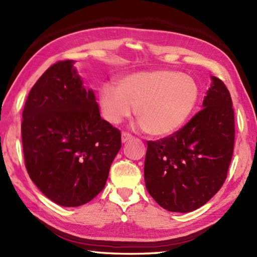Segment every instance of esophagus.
<instances>
[{
    "instance_id": "34e87169",
    "label": "esophagus",
    "mask_w": 257,
    "mask_h": 257,
    "mask_svg": "<svg viewBox=\"0 0 257 257\" xmlns=\"http://www.w3.org/2000/svg\"><path fill=\"white\" fill-rule=\"evenodd\" d=\"M134 137L133 135H130L129 133H122L121 134V141L122 143H127L128 140H132Z\"/></svg>"
}]
</instances>
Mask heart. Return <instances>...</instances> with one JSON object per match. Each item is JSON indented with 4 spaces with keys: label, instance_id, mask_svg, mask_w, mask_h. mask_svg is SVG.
<instances>
[{
    "label": "heart",
    "instance_id": "1",
    "mask_svg": "<svg viewBox=\"0 0 257 257\" xmlns=\"http://www.w3.org/2000/svg\"><path fill=\"white\" fill-rule=\"evenodd\" d=\"M198 98V85L191 76L156 69L129 75L119 87L105 84L99 102L103 117L110 123L121 122L136 108V116L145 132L165 137L187 121Z\"/></svg>",
    "mask_w": 257,
    "mask_h": 257
}]
</instances>
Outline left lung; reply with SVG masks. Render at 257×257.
<instances>
[{
	"label": "left lung",
	"instance_id": "8db88e82",
	"mask_svg": "<svg viewBox=\"0 0 257 257\" xmlns=\"http://www.w3.org/2000/svg\"><path fill=\"white\" fill-rule=\"evenodd\" d=\"M235 139L230 91L219 78L196 112L181 129L148 141L145 181L163 209L191 212L204 205L224 183Z\"/></svg>",
	"mask_w": 257,
	"mask_h": 257
}]
</instances>
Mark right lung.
<instances>
[{"label": "right lung", "mask_w": 257, "mask_h": 257, "mask_svg": "<svg viewBox=\"0 0 257 257\" xmlns=\"http://www.w3.org/2000/svg\"><path fill=\"white\" fill-rule=\"evenodd\" d=\"M59 61L32 87L23 109L26 170L43 194L62 206H79L103 189L121 148L120 130L101 119L92 90Z\"/></svg>", "instance_id": "add662e5"}]
</instances>
